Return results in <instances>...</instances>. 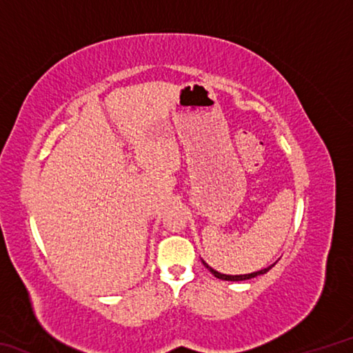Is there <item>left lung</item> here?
<instances>
[{
  "label": "left lung",
  "instance_id": "obj_1",
  "mask_svg": "<svg viewBox=\"0 0 353 353\" xmlns=\"http://www.w3.org/2000/svg\"><path fill=\"white\" fill-rule=\"evenodd\" d=\"M204 263V266L207 268L208 271H210L214 277H218V279H221V280H230V282H241V280H249V279H254V277H256V276H260V274H265V272H268L271 270L272 266H270V268H265V270H261V271H256V272H252V274H244V276H225V274H221V272H216L214 270H212L210 266L207 265L205 261H202Z\"/></svg>",
  "mask_w": 353,
  "mask_h": 353
}]
</instances>
